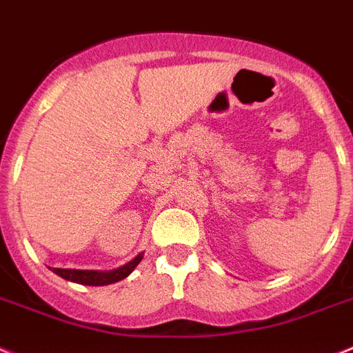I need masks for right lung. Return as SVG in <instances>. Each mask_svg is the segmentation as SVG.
I'll return each mask as SVG.
<instances>
[{
	"label": "right lung",
	"mask_w": 353,
	"mask_h": 353,
	"mask_svg": "<svg viewBox=\"0 0 353 353\" xmlns=\"http://www.w3.org/2000/svg\"><path fill=\"white\" fill-rule=\"evenodd\" d=\"M142 261V254L126 263L121 269L108 270V272H99V270H74V269H54L55 274H59L61 278L68 279V281H75L81 285H93V287H101V285H110L115 281H121L126 276L131 274V270L135 269L137 265Z\"/></svg>",
	"instance_id": "1"
}]
</instances>
